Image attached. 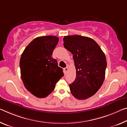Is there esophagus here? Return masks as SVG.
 <instances>
[{"instance_id": "34e87169", "label": "esophagus", "mask_w": 127, "mask_h": 127, "mask_svg": "<svg viewBox=\"0 0 127 127\" xmlns=\"http://www.w3.org/2000/svg\"><path fill=\"white\" fill-rule=\"evenodd\" d=\"M68 67H65V68H64V74H65V75H66V74H67V72H68Z\"/></svg>"}]
</instances>
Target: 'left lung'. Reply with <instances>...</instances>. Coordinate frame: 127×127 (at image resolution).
Here are the masks:
<instances>
[{
	"label": "left lung",
	"instance_id": "obj_1",
	"mask_svg": "<svg viewBox=\"0 0 127 127\" xmlns=\"http://www.w3.org/2000/svg\"><path fill=\"white\" fill-rule=\"evenodd\" d=\"M63 45L73 54L76 69L74 81L69 84L72 95L79 100L95 94L104 81L107 67L105 55L92 39L79 35L64 36Z\"/></svg>",
	"mask_w": 127,
	"mask_h": 127
}]
</instances>
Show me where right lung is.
<instances>
[{
    "instance_id": "obj_1",
    "label": "right lung",
    "mask_w": 127,
    "mask_h": 127,
    "mask_svg": "<svg viewBox=\"0 0 127 127\" xmlns=\"http://www.w3.org/2000/svg\"><path fill=\"white\" fill-rule=\"evenodd\" d=\"M59 38L42 36L34 39L22 54L20 61L21 77L28 91L38 98H45L53 92L64 76L63 69L52 57Z\"/></svg>"
}]
</instances>
